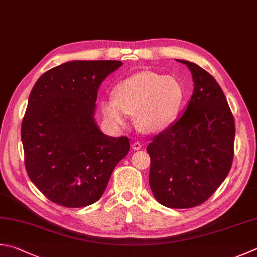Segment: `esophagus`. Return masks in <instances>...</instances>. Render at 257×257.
<instances>
[{
    "mask_svg": "<svg viewBox=\"0 0 257 257\" xmlns=\"http://www.w3.org/2000/svg\"><path fill=\"white\" fill-rule=\"evenodd\" d=\"M142 148V144L141 143H140V142H133L132 143V149L133 150H140V149H141Z\"/></svg>",
    "mask_w": 257,
    "mask_h": 257,
    "instance_id": "esophagus-1",
    "label": "esophagus"
}]
</instances>
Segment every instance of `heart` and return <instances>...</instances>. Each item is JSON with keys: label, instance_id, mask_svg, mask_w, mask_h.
<instances>
[{"label": "heart", "instance_id": "1", "mask_svg": "<svg viewBox=\"0 0 257 257\" xmlns=\"http://www.w3.org/2000/svg\"><path fill=\"white\" fill-rule=\"evenodd\" d=\"M115 96L101 101V112L112 126H125L130 114H135L138 127L158 132L177 118L186 93L174 77L142 71L120 81Z\"/></svg>", "mask_w": 257, "mask_h": 257}]
</instances>
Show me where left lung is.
Listing matches in <instances>:
<instances>
[{
  "mask_svg": "<svg viewBox=\"0 0 257 257\" xmlns=\"http://www.w3.org/2000/svg\"><path fill=\"white\" fill-rule=\"evenodd\" d=\"M177 61L191 71L193 94L181 117L154 135L147 150L153 196L163 206L185 209L205 202L229 173L235 120L214 77L193 62Z\"/></svg>",
  "mask_w": 257,
  "mask_h": 257,
  "instance_id": "1",
  "label": "left lung"
}]
</instances>
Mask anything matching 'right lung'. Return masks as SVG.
I'll return each mask as SVG.
<instances>
[{"label":"right lung","mask_w":257,"mask_h":257,"mask_svg":"<svg viewBox=\"0 0 257 257\" xmlns=\"http://www.w3.org/2000/svg\"><path fill=\"white\" fill-rule=\"evenodd\" d=\"M123 64L74 60L46 71L29 96L21 139L28 176L50 201L94 204L130 151L127 137L104 134L95 122L97 91Z\"/></svg>","instance_id":"obj_1"}]
</instances>
